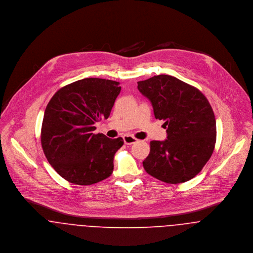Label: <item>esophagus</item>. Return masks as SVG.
Returning <instances> with one entry per match:
<instances>
[{
	"label": "esophagus",
	"instance_id": "34e87169",
	"mask_svg": "<svg viewBox=\"0 0 253 253\" xmlns=\"http://www.w3.org/2000/svg\"><path fill=\"white\" fill-rule=\"evenodd\" d=\"M123 140H124V142H125V144H133V143H136L138 140L135 138V137H133V136H131V135H126V136H124L123 137Z\"/></svg>",
	"mask_w": 253,
	"mask_h": 253
}]
</instances>
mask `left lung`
<instances>
[{
	"label": "left lung",
	"instance_id": "left-lung-1",
	"mask_svg": "<svg viewBox=\"0 0 253 253\" xmlns=\"http://www.w3.org/2000/svg\"><path fill=\"white\" fill-rule=\"evenodd\" d=\"M138 89L167 128V140L150 141V152L142 162L145 171L166 183L190 180L210 160L215 145V117L208 99L196 87L168 75L139 82Z\"/></svg>",
	"mask_w": 253,
	"mask_h": 253
}]
</instances>
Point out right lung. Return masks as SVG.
Listing matches in <instances>:
<instances>
[{"mask_svg": "<svg viewBox=\"0 0 253 253\" xmlns=\"http://www.w3.org/2000/svg\"><path fill=\"white\" fill-rule=\"evenodd\" d=\"M121 87L104 79H84L59 89L46 106L41 141L44 155L63 178L91 185L109 177L122 138L94 134V124L107 119Z\"/></svg>", "mask_w": 253, "mask_h": 253, "instance_id": "obj_1", "label": "right lung"}]
</instances>
